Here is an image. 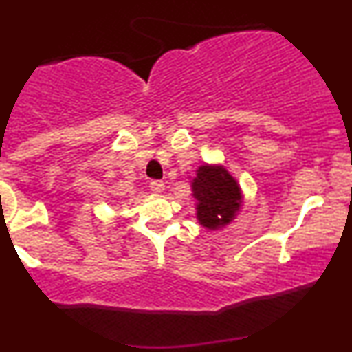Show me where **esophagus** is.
I'll use <instances>...</instances> for the list:
<instances>
[{
  "mask_svg": "<svg viewBox=\"0 0 352 352\" xmlns=\"http://www.w3.org/2000/svg\"><path fill=\"white\" fill-rule=\"evenodd\" d=\"M151 190L155 193H162L165 190V184L162 180H152L151 182Z\"/></svg>",
  "mask_w": 352,
  "mask_h": 352,
  "instance_id": "34e87169",
  "label": "esophagus"
}]
</instances>
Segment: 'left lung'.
<instances>
[{"mask_svg": "<svg viewBox=\"0 0 352 352\" xmlns=\"http://www.w3.org/2000/svg\"><path fill=\"white\" fill-rule=\"evenodd\" d=\"M197 201V218L204 227L227 225L241 207V195L235 179L221 167L201 165L192 182Z\"/></svg>", "mask_w": 352, "mask_h": 352, "instance_id": "1", "label": "left lung"}]
</instances>
